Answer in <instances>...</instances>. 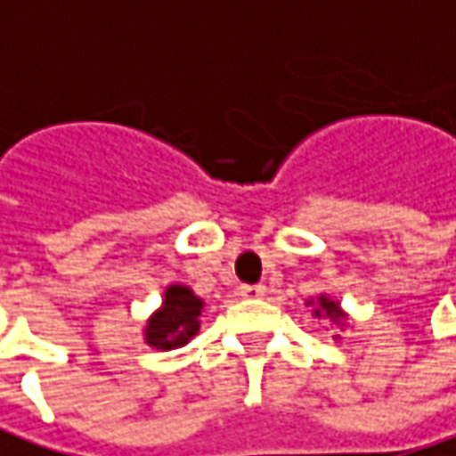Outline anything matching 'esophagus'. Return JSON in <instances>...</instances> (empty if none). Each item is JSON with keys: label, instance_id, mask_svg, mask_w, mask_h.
<instances>
[{"label": "esophagus", "instance_id": "1", "mask_svg": "<svg viewBox=\"0 0 456 456\" xmlns=\"http://www.w3.org/2000/svg\"><path fill=\"white\" fill-rule=\"evenodd\" d=\"M265 292H267L265 285H242V288H240V295H242V297H249V300H252V297H262Z\"/></svg>", "mask_w": 456, "mask_h": 456}]
</instances>
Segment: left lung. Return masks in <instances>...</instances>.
Segmentation results:
<instances>
[{
	"label": "left lung",
	"mask_w": 456,
	"mask_h": 456,
	"mask_svg": "<svg viewBox=\"0 0 456 456\" xmlns=\"http://www.w3.org/2000/svg\"><path fill=\"white\" fill-rule=\"evenodd\" d=\"M307 305H313V315H315V318H328L330 322H336L338 328H346L348 315H346V310H343L340 303L333 300V297H328V295H318L315 300L310 297V300H307Z\"/></svg>",
	"instance_id": "left-lung-1"
}]
</instances>
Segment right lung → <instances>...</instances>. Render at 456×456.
Listing matches in <instances>:
<instances>
[{"label":"right lung","instance_id":"1","mask_svg":"<svg viewBox=\"0 0 456 456\" xmlns=\"http://www.w3.org/2000/svg\"><path fill=\"white\" fill-rule=\"evenodd\" d=\"M204 300L186 285H168L161 307L143 325V340L151 348L171 351L186 346L199 333Z\"/></svg>","mask_w":456,"mask_h":456}]
</instances>
